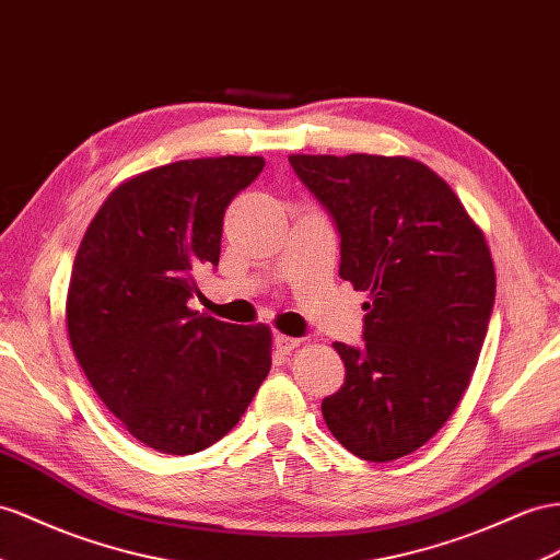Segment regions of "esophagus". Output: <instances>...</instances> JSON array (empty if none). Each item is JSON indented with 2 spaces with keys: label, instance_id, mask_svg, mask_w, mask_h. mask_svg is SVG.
<instances>
[{
  "label": "esophagus",
  "instance_id": "1",
  "mask_svg": "<svg viewBox=\"0 0 560 560\" xmlns=\"http://www.w3.org/2000/svg\"><path fill=\"white\" fill-rule=\"evenodd\" d=\"M298 346H300V338L283 336V334L275 336V348H277L279 354H291V350H295Z\"/></svg>",
  "mask_w": 560,
  "mask_h": 560
}]
</instances>
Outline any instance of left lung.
Instances as JSON below:
<instances>
[{"mask_svg":"<svg viewBox=\"0 0 560 560\" xmlns=\"http://www.w3.org/2000/svg\"><path fill=\"white\" fill-rule=\"evenodd\" d=\"M340 232V279L366 291L364 348L334 342L346 383L322 402L364 462L417 452L468 390L494 305L482 229L438 172L407 155L293 153Z\"/></svg>","mask_w":560,"mask_h":560,"instance_id":"left-lung-1","label":"left lung"}]
</instances>
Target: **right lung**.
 <instances>
[{
    "mask_svg": "<svg viewBox=\"0 0 560 560\" xmlns=\"http://www.w3.org/2000/svg\"><path fill=\"white\" fill-rule=\"evenodd\" d=\"M262 155L177 161L118 184L70 271V348L113 417L163 454H194L232 430L271 369V328L189 310L218 267L232 198Z\"/></svg>",
    "mask_w": 560,
    "mask_h": 560,
    "instance_id": "add662e5",
    "label": "right lung"
}]
</instances>
